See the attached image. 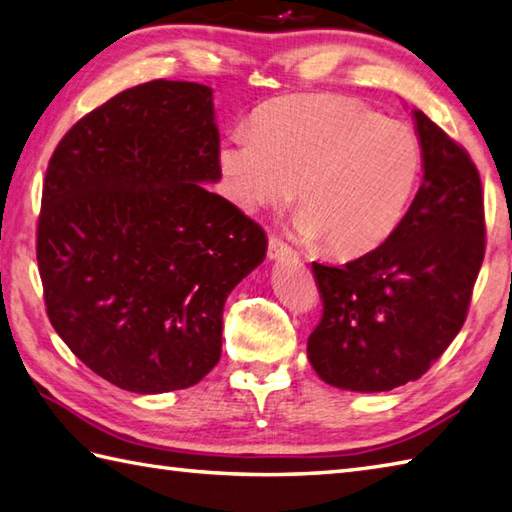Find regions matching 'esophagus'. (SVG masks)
<instances>
[{"label": "esophagus", "mask_w": 512, "mask_h": 512, "mask_svg": "<svg viewBox=\"0 0 512 512\" xmlns=\"http://www.w3.org/2000/svg\"><path fill=\"white\" fill-rule=\"evenodd\" d=\"M292 255V248L284 242V239L277 237V235H270L268 237V257L270 259H284Z\"/></svg>", "instance_id": "1"}]
</instances>
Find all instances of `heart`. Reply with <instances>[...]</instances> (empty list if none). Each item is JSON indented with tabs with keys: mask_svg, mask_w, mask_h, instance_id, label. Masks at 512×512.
<instances>
[{
	"mask_svg": "<svg viewBox=\"0 0 512 512\" xmlns=\"http://www.w3.org/2000/svg\"><path fill=\"white\" fill-rule=\"evenodd\" d=\"M228 195L248 213L297 191V231L339 257L365 255L396 231L422 173L405 123L343 96H286L264 105L253 132L220 147Z\"/></svg>",
	"mask_w": 512,
	"mask_h": 512,
	"instance_id": "heart-1",
	"label": "heart"
}]
</instances>
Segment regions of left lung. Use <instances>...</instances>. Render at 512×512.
<instances>
[{"label":"left lung","instance_id":"1","mask_svg":"<svg viewBox=\"0 0 512 512\" xmlns=\"http://www.w3.org/2000/svg\"><path fill=\"white\" fill-rule=\"evenodd\" d=\"M422 184L387 242L343 266L312 262L323 317L308 358L325 383L374 394L418 380L462 330L486 248L471 156L413 110Z\"/></svg>","mask_w":512,"mask_h":512}]
</instances>
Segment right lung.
Listing matches in <instances>:
<instances>
[{
  "label": "right lung",
  "mask_w": 512,
  "mask_h": 512,
  "mask_svg": "<svg viewBox=\"0 0 512 512\" xmlns=\"http://www.w3.org/2000/svg\"><path fill=\"white\" fill-rule=\"evenodd\" d=\"M222 178L213 90L149 81L83 116L48 162L37 262L52 328L134 394L184 389L222 354L231 290L266 257L264 228Z\"/></svg>",
  "instance_id": "1"
}]
</instances>
